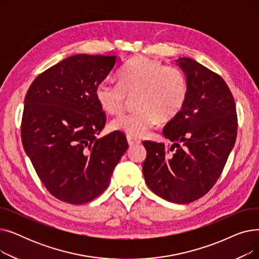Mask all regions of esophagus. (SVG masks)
Segmentation results:
<instances>
[{"instance_id": "esophagus-1", "label": "esophagus", "mask_w": 259, "mask_h": 259, "mask_svg": "<svg viewBox=\"0 0 259 259\" xmlns=\"http://www.w3.org/2000/svg\"><path fill=\"white\" fill-rule=\"evenodd\" d=\"M127 141H128V145H129L130 147H133V146H137V145L141 144V141H139V140H137V139H134V138H132V137H127Z\"/></svg>"}]
</instances>
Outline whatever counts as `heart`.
I'll use <instances>...</instances> for the list:
<instances>
[{
	"label": "heart",
	"mask_w": 259,
	"mask_h": 259,
	"mask_svg": "<svg viewBox=\"0 0 259 259\" xmlns=\"http://www.w3.org/2000/svg\"><path fill=\"white\" fill-rule=\"evenodd\" d=\"M118 85L102 81L95 88V99L108 114H117L134 97L137 110L121 114L111 121V128L128 137L141 138L159 120L168 121L178 115L188 97V81L178 67L165 66L148 57L129 60L117 75Z\"/></svg>",
	"instance_id": "1"
}]
</instances>
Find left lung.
I'll return each mask as SVG.
<instances>
[{"instance_id": "8db88e82", "label": "left lung", "mask_w": 259, "mask_h": 259, "mask_svg": "<svg viewBox=\"0 0 259 259\" xmlns=\"http://www.w3.org/2000/svg\"><path fill=\"white\" fill-rule=\"evenodd\" d=\"M176 65L187 77V101L162 130L173 142L170 149L143 143V174L159 197L188 203L205 195L221 176L235 144L237 115L233 95L219 74L190 58H180Z\"/></svg>"}]
</instances>
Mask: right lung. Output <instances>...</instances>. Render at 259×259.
<instances>
[{"label":"right lung","instance_id":"add662e5","mask_svg":"<svg viewBox=\"0 0 259 259\" xmlns=\"http://www.w3.org/2000/svg\"><path fill=\"white\" fill-rule=\"evenodd\" d=\"M119 61L116 56L74 54L40 73L26 93L24 150L39 180L60 200L81 205L98 197L127 151L119 131L97 138L106 119L95 88Z\"/></svg>","mask_w":259,"mask_h":259}]
</instances>
